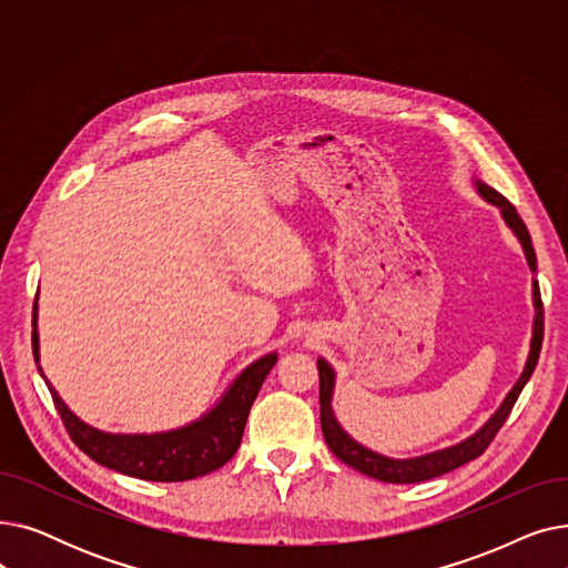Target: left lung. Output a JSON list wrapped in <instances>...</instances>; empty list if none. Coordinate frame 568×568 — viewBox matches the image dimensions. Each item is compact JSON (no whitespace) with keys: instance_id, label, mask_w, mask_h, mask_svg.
Masks as SVG:
<instances>
[{"instance_id":"left-lung-1","label":"left lung","mask_w":568,"mask_h":568,"mask_svg":"<svg viewBox=\"0 0 568 568\" xmlns=\"http://www.w3.org/2000/svg\"><path fill=\"white\" fill-rule=\"evenodd\" d=\"M474 186L486 202H490L499 209L504 223L509 225L511 232L518 236V242L525 251V257H527L531 274H536V253H534V246H531V236H529L523 219L518 216L516 206L504 195H499L495 189L479 182V179H474ZM531 302H534V322H531L529 354H527V362H525V368H523L518 382L511 386V392L506 394V398L495 409V414L474 435L465 437L458 444L446 446V449H437V452H430V454H424V456L389 458V456H382V454L368 449V446L352 439L343 430V426L338 424L334 407H332V398H334V389H336V371L332 368L329 362L322 359V356H320V359H317L320 424H322L326 446H329L334 456L338 460H343L345 465L371 476V479L384 481V484H422V481L435 479V476L452 471V469H456V467H460V465H465L474 458H479L488 449V444L493 442L497 430L504 426L506 416L511 414L520 392L525 389V384L529 382V377L536 368V362H539V352H541V343H544V304H541L539 281H536V278H531Z\"/></svg>"}]
</instances>
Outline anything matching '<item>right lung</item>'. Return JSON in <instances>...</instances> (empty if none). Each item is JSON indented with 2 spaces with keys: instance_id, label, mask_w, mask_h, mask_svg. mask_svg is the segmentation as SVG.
Returning a JSON list of instances; mask_svg holds the SVG:
<instances>
[{
  "instance_id": "obj_1",
  "label": "right lung",
  "mask_w": 568,
  "mask_h": 568,
  "mask_svg": "<svg viewBox=\"0 0 568 568\" xmlns=\"http://www.w3.org/2000/svg\"><path fill=\"white\" fill-rule=\"evenodd\" d=\"M39 296V294H37ZM39 302V300H37ZM39 304H34V332H32V347H34V362L39 366L41 377L45 379L54 407L62 416V422L78 444V449L84 452L89 458L99 465L122 471L126 476L144 481H189L204 476L223 467L242 444V435L246 428L248 412L253 400L257 398L260 386L278 362L276 352H268L260 356L257 362L246 366L242 373L234 377L227 386V392L221 400L204 412L200 419L163 433H105L94 426L84 424L82 419L69 409V405L59 398L54 386L41 371V354H39Z\"/></svg>"
}]
</instances>
